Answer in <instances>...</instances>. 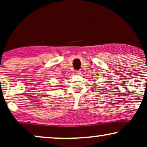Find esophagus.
Returning a JSON list of instances; mask_svg holds the SVG:
<instances>
[{
    "mask_svg": "<svg viewBox=\"0 0 147 147\" xmlns=\"http://www.w3.org/2000/svg\"><path fill=\"white\" fill-rule=\"evenodd\" d=\"M76 74H77V75H80V74H82V71L81 70H76Z\"/></svg>",
    "mask_w": 147,
    "mask_h": 147,
    "instance_id": "1",
    "label": "esophagus"
}]
</instances>
